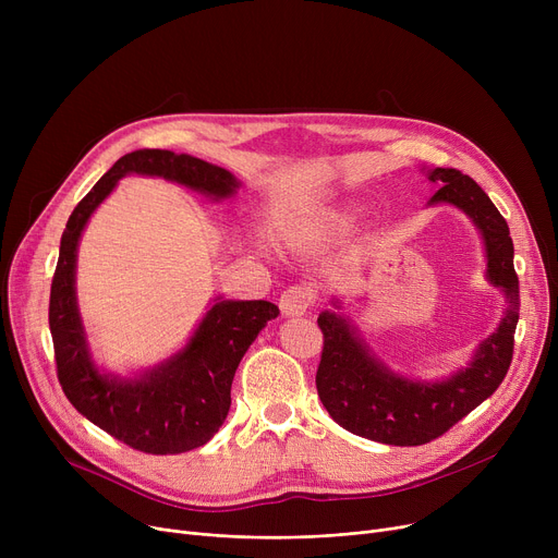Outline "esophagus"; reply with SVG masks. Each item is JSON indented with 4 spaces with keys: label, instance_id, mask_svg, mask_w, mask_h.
Returning a JSON list of instances; mask_svg holds the SVG:
<instances>
[{
    "label": "esophagus",
    "instance_id": "1",
    "mask_svg": "<svg viewBox=\"0 0 558 558\" xmlns=\"http://www.w3.org/2000/svg\"><path fill=\"white\" fill-rule=\"evenodd\" d=\"M314 303V291L307 284L287 287L280 296V310L284 316H301Z\"/></svg>",
    "mask_w": 558,
    "mask_h": 558
}]
</instances>
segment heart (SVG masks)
<instances>
[{"label":"heart","instance_id":"obj_1","mask_svg":"<svg viewBox=\"0 0 558 558\" xmlns=\"http://www.w3.org/2000/svg\"><path fill=\"white\" fill-rule=\"evenodd\" d=\"M350 219H353V215H350V213H335L328 221H330V226H335V228H343V226L350 223Z\"/></svg>","mask_w":558,"mask_h":558}]
</instances>
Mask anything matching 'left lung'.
<instances>
[{"instance_id": "left-lung-1", "label": "left lung", "mask_w": 558, "mask_h": 558, "mask_svg": "<svg viewBox=\"0 0 558 558\" xmlns=\"http://www.w3.org/2000/svg\"><path fill=\"white\" fill-rule=\"evenodd\" d=\"M429 181L444 183L429 203L457 205L482 230L488 280L502 287L509 307L500 328L482 341L475 360L444 383H414L391 373L368 355L343 316L335 312L318 316L316 324L324 332L316 368L320 402L343 429L387 446H423L444 436L495 393L513 360L520 287L509 226L471 175L436 167L429 171Z\"/></svg>"}]
</instances>
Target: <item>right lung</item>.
<instances>
[{"mask_svg":"<svg viewBox=\"0 0 558 558\" xmlns=\"http://www.w3.org/2000/svg\"><path fill=\"white\" fill-rule=\"evenodd\" d=\"M126 173L162 175L201 194L226 198L240 187L217 165L162 149L117 160L70 215L51 280L49 330L56 375L68 400L117 441L146 454H181L208 444L230 409V387L257 332L280 314L269 301H219L179 355L135 379L101 375L87 353L76 307L74 269L81 232Z\"/></svg>","mask_w":558,"mask_h":558,"instance_id":"obj_1","label":"right lung"}]
</instances>
